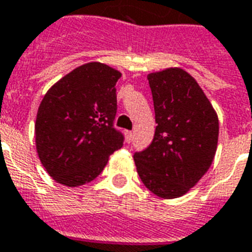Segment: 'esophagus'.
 Here are the masks:
<instances>
[{
	"mask_svg": "<svg viewBox=\"0 0 252 252\" xmlns=\"http://www.w3.org/2000/svg\"><path fill=\"white\" fill-rule=\"evenodd\" d=\"M126 141H128V143H130V141H132V139H133V132H132V130H126Z\"/></svg>",
	"mask_w": 252,
	"mask_h": 252,
	"instance_id": "34e87169",
	"label": "esophagus"
}]
</instances>
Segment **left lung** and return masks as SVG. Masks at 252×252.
I'll list each match as a JSON object with an SVG mask.
<instances>
[{
  "label": "left lung",
  "mask_w": 252,
  "mask_h": 252,
  "mask_svg": "<svg viewBox=\"0 0 252 252\" xmlns=\"http://www.w3.org/2000/svg\"><path fill=\"white\" fill-rule=\"evenodd\" d=\"M156 130L151 145L134 153L148 190L165 199L186 194L209 170L218 145L220 123L209 99L178 67L148 75Z\"/></svg>",
  "instance_id": "1"
}]
</instances>
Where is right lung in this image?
Returning a JSON list of instances; mask_svg holds the SVG:
<instances>
[{
	"label": "right lung",
	"instance_id": "add662e5",
	"mask_svg": "<svg viewBox=\"0 0 252 252\" xmlns=\"http://www.w3.org/2000/svg\"><path fill=\"white\" fill-rule=\"evenodd\" d=\"M122 72L100 62L64 75L43 96L35 120L38 157L53 180L68 188L95 180L124 137L113 128Z\"/></svg>",
	"mask_w": 252,
	"mask_h": 252
}]
</instances>
